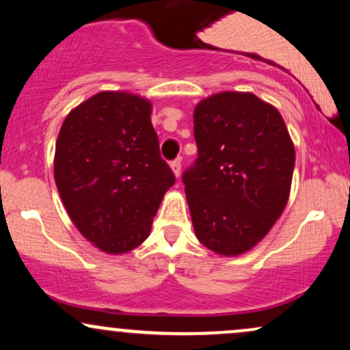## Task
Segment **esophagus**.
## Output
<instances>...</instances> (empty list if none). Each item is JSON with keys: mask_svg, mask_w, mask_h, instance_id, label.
<instances>
[{"mask_svg": "<svg viewBox=\"0 0 350 350\" xmlns=\"http://www.w3.org/2000/svg\"><path fill=\"white\" fill-rule=\"evenodd\" d=\"M171 170L174 172L176 178H179L180 176V159H174V161L171 163Z\"/></svg>", "mask_w": 350, "mask_h": 350, "instance_id": "1", "label": "esophagus"}]
</instances>
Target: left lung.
<instances>
[{
  "mask_svg": "<svg viewBox=\"0 0 350 350\" xmlns=\"http://www.w3.org/2000/svg\"><path fill=\"white\" fill-rule=\"evenodd\" d=\"M198 158L183 172L199 242L220 255L255 247L290 196L295 146L280 111L253 94L224 92L194 110Z\"/></svg>",
  "mask_w": 350,
  "mask_h": 350,
  "instance_id": "8db88e82",
  "label": "left lung"
}]
</instances>
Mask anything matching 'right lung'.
<instances>
[{"instance_id": "add662e5", "label": "right lung", "mask_w": 350, "mask_h": 350, "mask_svg": "<svg viewBox=\"0 0 350 350\" xmlns=\"http://www.w3.org/2000/svg\"><path fill=\"white\" fill-rule=\"evenodd\" d=\"M150 115L151 103L138 95L100 92L67 115L55 143L54 178L67 214L107 253L146 240L176 183Z\"/></svg>"}]
</instances>
